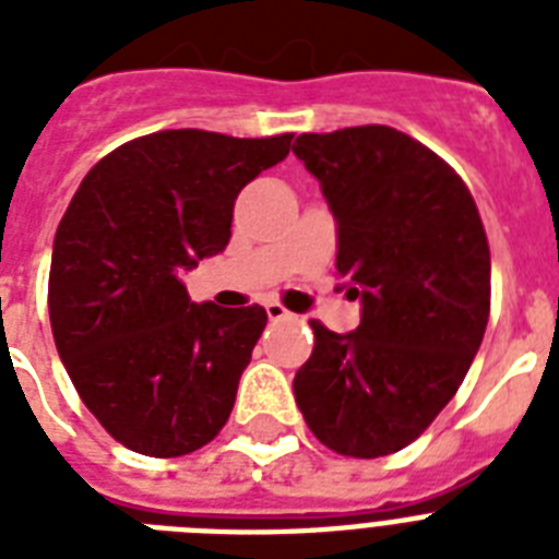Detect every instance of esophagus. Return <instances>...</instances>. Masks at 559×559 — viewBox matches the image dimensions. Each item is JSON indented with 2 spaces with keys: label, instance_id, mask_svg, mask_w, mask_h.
<instances>
[{
  "label": "esophagus",
  "instance_id": "obj_1",
  "mask_svg": "<svg viewBox=\"0 0 559 559\" xmlns=\"http://www.w3.org/2000/svg\"><path fill=\"white\" fill-rule=\"evenodd\" d=\"M289 310H284V307L278 305V301H270V305H266V319H270V322H284V319H289Z\"/></svg>",
  "mask_w": 559,
  "mask_h": 559
}]
</instances>
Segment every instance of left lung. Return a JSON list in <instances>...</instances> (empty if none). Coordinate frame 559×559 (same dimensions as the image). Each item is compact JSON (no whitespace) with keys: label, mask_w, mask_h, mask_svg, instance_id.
Listing matches in <instances>:
<instances>
[{"label":"left lung","mask_w":559,"mask_h":559,"mask_svg":"<svg viewBox=\"0 0 559 559\" xmlns=\"http://www.w3.org/2000/svg\"><path fill=\"white\" fill-rule=\"evenodd\" d=\"M293 153L336 219V272L359 328H313L293 394L340 455L380 459L415 441L459 391L490 313V249L467 186L394 127L305 133Z\"/></svg>","instance_id":"8db88e82"}]
</instances>
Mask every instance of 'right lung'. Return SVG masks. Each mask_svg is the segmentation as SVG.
Segmentation results:
<instances>
[{
	"label": "right lung",
	"mask_w": 559,
	"mask_h": 559,
	"mask_svg": "<svg viewBox=\"0 0 559 559\" xmlns=\"http://www.w3.org/2000/svg\"><path fill=\"white\" fill-rule=\"evenodd\" d=\"M289 139L142 135L69 202L48 275L51 333L86 408L127 450L177 459L226 426L266 310L197 305L179 275L226 249L237 193L287 159Z\"/></svg>",
	"instance_id": "add662e5"
}]
</instances>
